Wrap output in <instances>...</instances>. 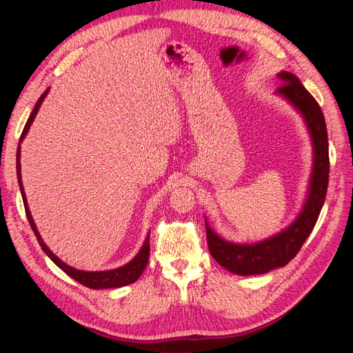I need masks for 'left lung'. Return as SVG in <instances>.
Wrapping results in <instances>:
<instances>
[{"instance_id":"obj_1","label":"left lung","mask_w":353,"mask_h":353,"mask_svg":"<svg viewBox=\"0 0 353 353\" xmlns=\"http://www.w3.org/2000/svg\"><path fill=\"white\" fill-rule=\"evenodd\" d=\"M281 85L276 94L290 101L302 113L314 144V169L309 194L301 215L276 236L254 244H236L221 239L208 225L206 236L212 258L223 268L239 275L270 272L290 262L312 232L323 209L328 187V137L321 108L307 90L290 72H280Z\"/></svg>"}]
</instances>
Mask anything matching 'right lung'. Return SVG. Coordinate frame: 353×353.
<instances>
[{
    "label": "right lung",
    "instance_id": "obj_1",
    "mask_svg": "<svg viewBox=\"0 0 353 353\" xmlns=\"http://www.w3.org/2000/svg\"><path fill=\"white\" fill-rule=\"evenodd\" d=\"M48 90L41 95L39 100L37 101L34 110H32L29 119L23 128V132L22 135H20V143H22L23 138L26 137L29 128L32 125V122H34L35 116L41 108L42 101H44L46 95H47ZM16 168H17V181H19V187H20V193H22V199H23V205H25V212H26V216H28V221L30 223L32 230H34L35 236L38 239V243L42 248V250L46 252V254L48 256V258L54 262L59 268H61L63 271H65L69 276H72L73 280H77L78 283H81L82 285L85 287H90V288H95V290H99V288H116V287H122V285H128V284H132L134 281H137L138 279H140V275L143 274L144 268L147 266V262H148V256H150V237H147L141 250L138 252V254L135 256V258L128 262L126 265L121 266V268H116V270H112V271H95V272H88V271H79V270H74L72 268V266L66 265L65 262H61L57 256L52 253L46 243L42 241L39 232L35 227V222L34 219H32V215L29 212V208H28V201H26V194H25V190H23V185H22V175H20V145L17 147V160H16Z\"/></svg>",
    "mask_w": 353,
    "mask_h": 353
}]
</instances>
